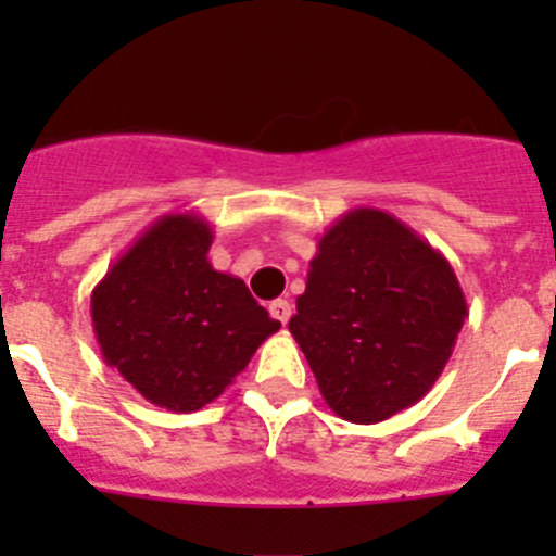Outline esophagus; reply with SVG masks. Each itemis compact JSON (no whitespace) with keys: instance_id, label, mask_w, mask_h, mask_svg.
Returning <instances> with one entry per match:
<instances>
[{"instance_id":"34e87169","label":"esophagus","mask_w":556,"mask_h":556,"mask_svg":"<svg viewBox=\"0 0 556 556\" xmlns=\"http://www.w3.org/2000/svg\"><path fill=\"white\" fill-rule=\"evenodd\" d=\"M269 314H273L275 320L283 323V326H287L289 317H292V303H289L287 298H278V301L269 303Z\"/></svg>"}]
</instances>
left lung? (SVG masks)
Returning a JSON list of instances; mask_svg holds the SVG:
<instances>
[{
  "label": "left lung",
  "mask_w": 556,
  "mask_h": 556,
  "mask_svg": "<svg viewBox=\"0 0 556 556\" xmlns=\"http://www.w3.org/2000/svg\"><path fill=\"white\" fill-rule=\"evenodd\" d=\"M465 317L440 250L387 211L353 208L320 236L289 331L328 409L367 426L434 387Z\"/></svg>",
  "instance_id": "left-lung-1"
}]
</instances>
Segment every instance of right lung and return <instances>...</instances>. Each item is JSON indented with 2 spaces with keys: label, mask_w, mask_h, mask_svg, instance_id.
Wrapping results in <instances>:
<instances>
[{
  "label": "right lung",
  "mask_w": 556,
  "mask_h": 556,
  "mask_svg": "<svg viewBox=\"0 0 556 556\" xmlns=\"http://www.w3.org/2000/svg\"><path fill=\"white\" fill-rule=\"evenodd\" d=\"M211 242L200 214H166L91 292L102 358L169 412H198L223 395L281 328L242 278L211 267Z\"/></svg>",
  "instance_id": "obj_1"
}]
</instances>
